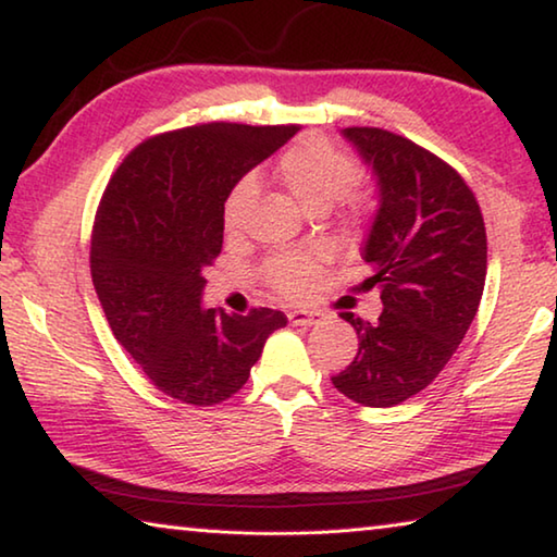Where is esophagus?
Masks as SVG:
<instances>
[{"mask_svg":"<svg viewBox=\"0 0 557 557\" xmlns=\"http://www.w3.org/2000/svg\"><path fill=\"white\" fill-rule=\"evenodd\" d=\"M287 319L292 326H312L322 322L324 314L312 312V309H292V312H287Z\"/></svg>","mask_w":557,"mask_h":557,"instance_id":"obj_1","label":"esophagus"}]
</instances>
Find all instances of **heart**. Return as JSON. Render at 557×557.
<instances>
[{"instance_id": "b5f03b06", "label": "heart", "mask_w": 557, "mask_h": 557, "mask_svg": "<svg viewBox=\"0 0 557 557\" xmlns=\"http://www.w3.org/2000/svg\"><path fill=\"white\" fill-rule=\"evenodd\" d=\"M356 162L342 149L334 147L324 137H305L282 152L275 166V176L307 211L326 209L344 196L354 201L348 191L356 182ZM252 199H256V182L250 176L240 178L223 201V233L228 238L240 235L245 215ZM326 258V250L312 252H285L265 262L262 275L268 285L282 297L299 299L312 289L319 265Z\"/></svg>"}]
</instances>
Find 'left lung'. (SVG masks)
I'll use <instances>...</instances> for the list:
<instances>
[{
  "label": "left lung",
  "mask_w": 557,
  "mask_h": 557,
  "mask_svg": "<svg viewBox=\"0 0 557 557\" xmlns=\"http://www.w3.org/2000/svg\"><path fill=\"white\" fill-rule=\"evenodd\" d=\"M342 135L379 186L361 256L371 265L363 285L381 289L383 312L375 324L342 312L358 334V354L332 383L366 408H393L437 379L474 322L486 228L471 188L440 157L388 129Z\"/></svg>",
  "instance_id": "1"
}]
</instances>
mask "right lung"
Listing matches in <instances>:
<instances>
[{
	"label": "right lung",
	"mask_w": 557,
	"mask_h": 557,
	"mask_svg": "<svg viewBox=\"0 0 557 557\" xmlns=\"http://www.w3.org/2000/svg\"><path fill=\"white\" fill-rule=\"evenodd\" d=\"M295 132L233 122L166 132L132 149L102 194L92 285L112 334L169 398L201 408L231 398L287 324L277 309L240 317L201 299L223 248L225 196Z\"/></svg>",
	"instance_id": "add662e5"
}]
</instances>
